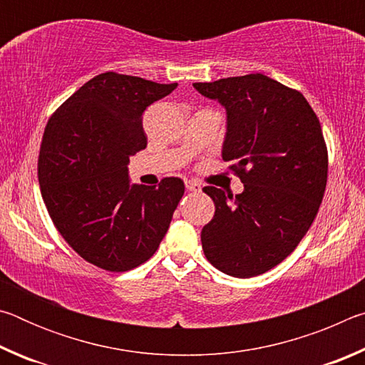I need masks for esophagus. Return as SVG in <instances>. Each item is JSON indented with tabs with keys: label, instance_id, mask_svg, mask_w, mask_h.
<instances>
[{
	"label": "esophagus",
	"instance_id": "esophagus-1",
	"mask_svg": "<svg viewBox=\"0 0 365 365\" xmlns=\"http://www.w3.org/2000/svg\"><path fill=\"white\" fill-rule=\"evenodd\" d=\"M185 187H187L188 191H201V183L196 180H187L185 182Z\"/></svg>",
	"mask_w": 365,
	"mask_h": 365
}]
</instances>
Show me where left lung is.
Instances as JSON below:
<instances>
[{
	"label": "left lung",
	"mask_w": 365,
	"mask_h": 365,
	"mask_svg": "<svg viewBox=\"0 0 365 365\" xmlns=\"http://www.w3.org/2000/svg\"><path fill=\"white\" fill-rule=\"evenodd\" d=\"M193 86L227 109L222 159L245 185L235 196L202 188L215 206L202 251L227 275H261L292 255L316 219L329 174L322 127L301 91L262 73Z\"/></svg>",
	"instance_id": "8db88e82"
}]
</instances>
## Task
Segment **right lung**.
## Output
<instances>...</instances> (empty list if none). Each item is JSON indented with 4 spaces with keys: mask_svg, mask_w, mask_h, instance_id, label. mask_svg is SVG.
Listing matches in <instances>:
<instances>
[{
    "mask_svg": "<svg viewBox=\"0 0 365 365\" xmlns=\"http://www.w3.org/2000/svg\"><path fill=\"white\" fill-rule=\"evenodd\" d=\"M175 88L104 72L80 86L46 123L38 156L43 201L71 248L96 267H138L168 233L183 180L130 185L127 165L148 143L145 109Z\"/></svg>",
    "mask_w": 365,
    "mask_h": 365,
    "instance_id": "right-lung-1",
    "label": "right lung"
}]
</instances>
